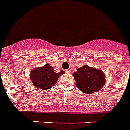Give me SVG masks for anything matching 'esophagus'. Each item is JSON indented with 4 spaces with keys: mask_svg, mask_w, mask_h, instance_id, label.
Here are the masks:
<instances>
[{
    "mask_svg": "<svg viewBox=\"0 0 130 130\" xmlns=\"http://www.w3.org/2000/svg\"><path fill=\"white\" fill-rule=\"evenodd\" d=\"M66 73H71V70H66Z\"/></svg>",
    "mask_w": 130,
    "mask_h": 130,
    "instance_id": "esophagus-1",
    "label": "esophagus"
}]
</instances>
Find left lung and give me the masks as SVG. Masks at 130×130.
<instances>
[{"mask_svg":"<svg viewBox=\"0 0 130 130\" xmlns=\"http://www.w3.org/2000/svg\"><path fill=\"white\" fill-rule=\"evenodd\" d=\"M77 87L84 93L92 94L105 85V75L101 71L84 65L73 74Z\"/></svg>","mask_w":130,"mask_h":130,"instance_id":"left-lung-1","label":"left lung"}]
</instances>
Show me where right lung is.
<instances>
[{
    "label": "right lung",
    "instance_id": "obj_1",
    "mask_svg": "<svg viewBox=\"0 0 130 130\" xmlns=\"http://www.w3.org/2000/svg\"><path fill=\"white\" fill-rule=\"evenodd\" d=\"M62 74H64V71L55 73L53 67L46 64L43 67L33 70L30 74V79L36 87L42 90L50 89L53 85L57 83V79Z\"/></svg>",
    "mask_w": 130,
    "mask_h": 130
}]
</instances>
